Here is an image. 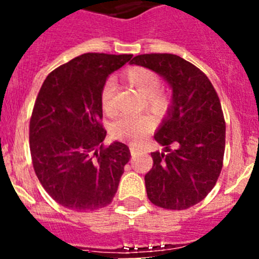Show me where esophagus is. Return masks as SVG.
Here are the masks:
<instances>
[{
	"label": "esophagus",
	"mask_w": 259,
	"mask_h": 259,
	"mask_svg": "<svg viewBox=\"0 0 259 259\" xmlns=\"http://www.w3.org/2000/svg\"><path fill=\"white\" fill-rule=\"evenodd\" d=\"M130 150H131L132 155H136L137 153H140V149L137 146H130Z\"/></svg>",
	"instance_id": "esophagus-1"
}]
</instances>
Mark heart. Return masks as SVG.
<instances>
[{"label":"heart","instance_id":"1","mask_svg":"<svg viewBox=\"0 0 259 259\" xmlns=\"http://www.w3.org/2000/svg\"><path fill=\"white\" fill-rule=\"evenodd\" d=\"M125 79L134 88L146 97V105L155 115H164L170 106V95L161 89V79L150 68L134 66L125 71ZM116 83L113 77L105 81L101 91V107L106 115H114V93ZM154 130V122L150 116H122L111 124L110 134L114 139L137 144Z\"/></svg>","mask_w":259,"mask_h":259}]
</instances>
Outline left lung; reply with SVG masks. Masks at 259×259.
<instances>
[{
    "label": "left lung",
    "instance_id": "1",
    "mask_svg": "<svg viewBox=\"0 0 259 259\" xmlns=\"http://www.w3.org/2000/svg\"><path fill=\"white\" fill-rule=\"evenodd\" d=\"M131 65L150 68L172 89L171 106L154 135L164 152L152 153L148 198L163 209H188L214 188L223 166L226 122L219 97L200 68L175 54H141Z\"/></svg>",
    "mask_w": 259,
    "mask_h": 259
}]
</instances>
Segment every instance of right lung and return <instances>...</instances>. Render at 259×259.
<instances>
[{
	"instance_id": "right-lung-1",
	"label": "right lung",
	"mask_w": 259,
	"mask_h": 259,
	"mask_svg": "<svg viewBox=\"0 0 259 259\" xmlns=\"http://www.w3.org/2000/svg\"><path fill=\"white\" fill-rule=\"evenodd\" d=\"M131 58L85 53L52 71L41 85L29 120L32 163L50 197L67 209H101L118 191L131 153L119 141L102 145L101 91Z\"/></svg>"
}]
</instances>
